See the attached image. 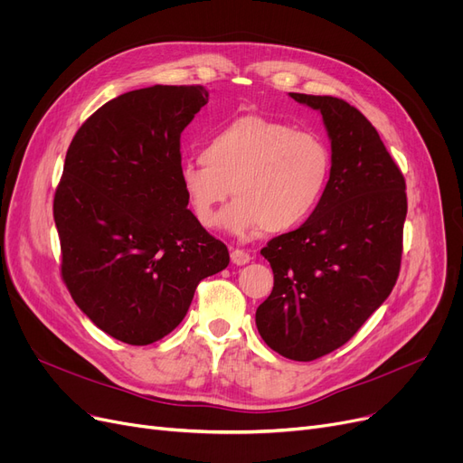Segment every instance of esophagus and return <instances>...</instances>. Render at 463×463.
<instances>
[{
    "mask_svg": "<svg viewBox=\"0 0 463 463\" xmlns=\"http://www.w3.org/2000/svg\"><path fill=\"white\" fill-rule=\"evenodd\" d=\"M231 260L236 266H244V264H248L251 260V255L248 251H244V250H232Z\"/></svg>",
    "mask_w": 463,
    "mask_h": 463,
    "instance_id": "34e87169",
    "label": "esophagus"
}]
</instances>
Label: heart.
Masks as SVG:
<instances>
[{"instance_id":"b5f03b06","label":"heart","mask_w":463,"mask_h":463,"mask_svg":"<svg viewBox=\"0 0 463 463\" xmlns=\"http://www.w3.org/2000/svg\"><path fill=\"white\" fill-rule=\"evenodd\" d=\"M332 170L326 140L285 121L244 114L212 131L201 159L184 161L180 185L194 219L212 227L217 206L231 194L219 222L232 234L259 229L281 234L317 210Z\"/></svg>"}]
</instances>
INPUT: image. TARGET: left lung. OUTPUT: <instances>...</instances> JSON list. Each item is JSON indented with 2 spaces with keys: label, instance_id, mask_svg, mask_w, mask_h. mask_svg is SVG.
<instances>
[{
  "label": "left lung",
  "instance_id": "8db88e82",
  "mask_svg": "<svg viewBox=\"0 0 463 463\" xmlns=\"http://www.w3.org/2000/svg\"><path fill=\"white\" fill-rule=\"evenodd\" d=\"M288 95L321 112L332 170L307 222L260 250L274 288L255 323L270 349L309 362L347 344L392 293L407 197L402 170L366 116L337 97Z\"/></svg>",
  "mask_w": 463,
  "mask_h": 463
}]
</instances>
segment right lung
Segmentation results:
<instances>
[{
  "instance_id": "right-lung-1",
  "label": "right lung",
  "mask_w": 463,
  "mask_h": 463,
  "mask_svg": "<svg viewBox=\"0 0 463 463\" xmlns=\"http://www.w3.org/2000/svg\"><path fill=\"white\" fill-rule=\"evenodd\" d=\"M204 86H150L95 110L77 131L54 194L61 278L109 335L150 345L173 332L229 250L187 210L180 135Z\"/></svg>"
}]
</instances>
